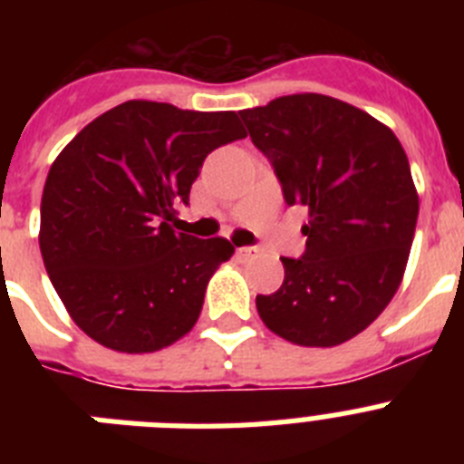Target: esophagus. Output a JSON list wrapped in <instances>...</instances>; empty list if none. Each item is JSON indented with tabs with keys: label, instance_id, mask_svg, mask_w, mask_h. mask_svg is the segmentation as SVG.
I'll return each instance as SVG.
<instances>
[{
	"label": "esophagus",
	"instance_id": "obj_1",
	"mask_svg": "<svg viewBox=\"0 0 464 464\" xmlns=\"http://www.w3.org/2000/svg\"><path fill=\"white\" fill-rule=\"evenodd\" d=\"M256 256H257V248H251V246H244V248H239V257H244V260H253Z\"/></svg>",
	"mask_w": 464,
	"mask_h": 464
}]
</instances>
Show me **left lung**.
Instances as JSON below:
<instances>
[{
    "mask_svg": "<svg viewBox=\"0 0 464 464\" xmlns=\"http://www.w3.org/2000/svg\"><path fill=\"white\" fill-rule=\"evenodd\" d=\"M239 113L285 202L309 216L304 256L281 257L283 285L257 295V314L285 342L339 346L379 318L404 278L418 220L407 153L391 127L327 94Z\"/></svg>",
    "mask_w": 464,
    "mask_h": 464,
    "instance_id": "obj_1",
    "label": "left lung"
}]
</instances>
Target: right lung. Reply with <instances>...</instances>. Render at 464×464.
<instances>
[{"label":"right lung","mask_w":464,"mask_h":464,"mask_svg":"<svg viewBox=\"0 0 464 464\" xmlns=\"http://www.w3.org/2000/svg\"><path fill=\"white\" fill-rule=\"evenodd\" d=\"M235 111L130 100L63 149L41 197V257L72 321L118 353H153L195 327L235 246L176 232L204 158L244 139Z\"/></svg>","instance_id":"add662e5"}]
</instances>
